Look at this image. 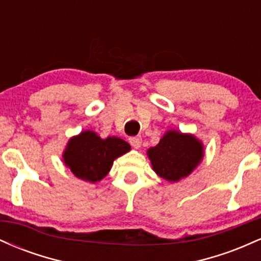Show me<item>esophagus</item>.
I'll return each instance as SVG.
<instances>
[{
	"label": "esophagus",
	"mask_w": 261,
	"mask_h": 261,
	"mask_svg": "<svg viewBox=\"0 0 261 261\" xmlns=\"http://www.w3.org/2000/svg\"><path fill=\"white\" fill-rule=\"evenodd\" d=\"M128 142H130V145L133 146L134 148H140L141 146V137L140 136H133L128 139Z\"/></svg>",
	"instance_id": "obj_1"
}]
</instances>
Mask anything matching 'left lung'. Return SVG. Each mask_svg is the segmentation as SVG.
I'll return each instance as SVG.
<instances>
[{
    "instance_id": "left-lung-1",
    "label": "left lung",
    "mask_w": 261,
    "mask_h": 261,
    "mask_svg": "<svg viewBox=\"0 0 261 261\" xmlns=\"http://www.w3.org/2000/svg\"><path fill=\"white\" fill-rule=\"evenodd\" d=\"M152 168L168 181H179L193 172L203 157V145L191 134L169 130L147 151Z\"/></svg>"
}]
</instances>
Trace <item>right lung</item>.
Masks as SVG:
<instances>
[{"mask_svg":"<svg viewBox=\"0 0 261 261\" xmlns=\"http://www.w3.org/2000/svg\"><path fill=\"white\" fill-rule=\"evenodd\" d=\"M130 149V145L120 137L103 140L94 131L86 130L71 137L62 157L74 176L97 182L109 173L113 162Z\"/></svg>","mask_w":261,"mask_h":261,"instance_id":"1","label":"right lung"}]
</instances>
